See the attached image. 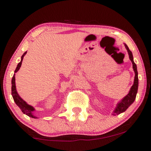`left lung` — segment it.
Listing matches in <instances>:
<instances>
[{
	"label": "left lung",
	"instance_id": "obj_1",
	"mask_svg": "<svg viewBox=\"0 0 151 151\" xmlns=\"http://www.w3.org/2000/svg\"><path fill=\"white\" fill-rule=\"evenodd\" d=\"M124 45L126 49H127L128 53H129V58L132 62V64H133V69L134 70V71H135V79H134L133 84V86H131L129 93H128V95H127L120 102L117 103L116 108H115L114 111H113V115H119L122 113L124 112V111L129 108V106H130L132 104H133V102L135 100L136 95H137L138 90V73L137 70V65H135V63H134L133 61V53H132L127 45L126 44H124Z\"/></svg>",
	"mask_w": 151,
	"mask_h": 151
}]
</instances>
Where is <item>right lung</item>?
<instances>
[{"label":"right lung","instance_id":"add662e5","mask_svg":"<svg viewBox=\"0 0 151 151\" xmlns=\"http://www.w3.org/2000/svg\"><path fill=\"white\" fill-rule=\"evenodd\" d=\"M26 53H27V51H25V52L23 53V55H22L21 60H20V63L18 64L17 67H16L14 73H16V72H17L18 70L20 69V67H21V65H22V60H23V58ZM12 97H13L14 100L16 104V105L19 107V108L20 109V110L22 111V112L24 114H26L27 115H28L29 117H32V118H37L36 116H34V115H33L32 112L35 110L34 107H33L32 106H31V105H29L28 104H27V102H25V101H24L23 100H22V99L20 97L19 95L18 94L17 91H16V88L15 74H14L13 78H12Z\"/></svg>","mask_w":151,"mask_h":151}]
</instances>
